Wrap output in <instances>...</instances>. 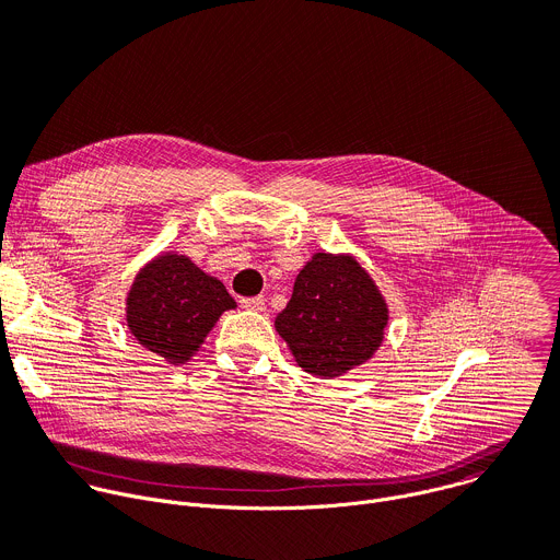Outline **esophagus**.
Wrapping results in <instances>:
<instances>
[{
	"label": "esophagus",
	"mask_w": 560,
	"mask_h": 560,
	"mask_svg": "<svg viewBox=\"0 0 560 560\" xmlns=\"http://www.w3.org/2000/svg\"><path fill=\"white\" fill-rule=\"evenodd\" d=\"M238 303H242V307L255 310V312H261L266 307V299L264 296H248V299H242Z\"/></svg>",
	"instance_id": "obj_1"
}]
</instances>
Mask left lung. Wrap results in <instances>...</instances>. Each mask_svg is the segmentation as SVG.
<instances>
[{
    "label": "left lung",
    "instance_id": "left-lung-1",
    "mask_svg": "<svg viewBox=\"0 0 560 560\" xmlns=\"http://www.w3.org/2000/svg\"><path fill=\"white\" fill-rule=\"evenodd\" d=\"M275 326L305 372L339 376L376 352L387 305L352 257L316 253L299 272Z\"/></svg>",
    "mask_w": 560,
    "mask_h": 560
}]
</instances>
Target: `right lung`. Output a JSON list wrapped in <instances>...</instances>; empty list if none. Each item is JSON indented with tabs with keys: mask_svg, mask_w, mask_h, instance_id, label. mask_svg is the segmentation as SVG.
Segmentation results:
<instances>
[{
	"mask_svg": "<svg viewBox=\"0 0 560 560\" xmlns=\"http://www.w3.org/2000/svg\"><path fill=\"white\" fill-rule=\"evenodd\" d=\"M234 307L225 285L188 257L162 255L135 279L128 294V328L150 352L186 363L221 312Z\"/></svg>",
	"mask_w": 560,
	"mask_h": 560,
	"instance_id": "right-lung-1",
	"label": "right lung"
}]
</instances>
